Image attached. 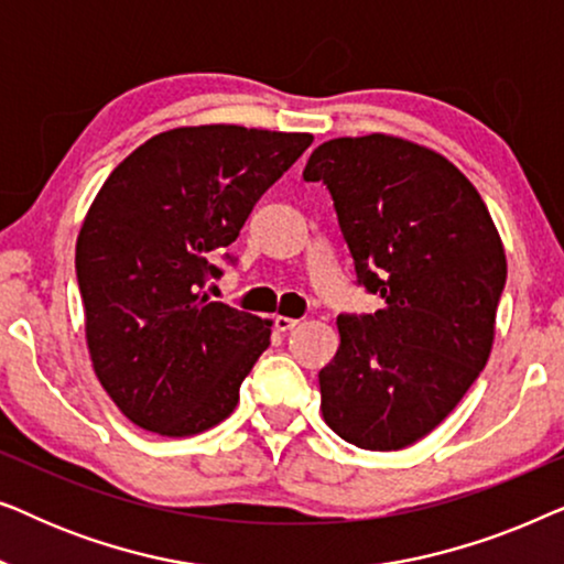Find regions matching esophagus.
Listing matches in <instances>:
<instances>
[{
	"label": "esophagus",
	"instance_id": "34e87169",
	"mask_svg": "<svg viewBox=\"0 0 564 564\" xmlns=\"http://www.w3.org/2000/svg\"><path fill=\"white\" fill-rule=\"evenodd\" d=\"M297 323H300L297 318H288V315H276V318H274V328L280 330V334H288V330L295 328Z\"/></svg>",
	"mask_w": 564,
	"mask_h": 564
}]
</instances>
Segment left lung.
Returning <instances> with one entry per match:
<instances>
[{"label":"left lung","mask_w":564,"mask_h":564,"mask_svg":"<svg viewBox=\"0 0 564 564\" xmlns=\"http://www.w3.org/2000/svg\"><path fill=\"white\" fill-rule=\"evenodd\" d=\"M303 180L326 184L357 282L384 300L338 315L341 344L318 375L323 419L359 449H403L457 408L490 357L503 243L473 182L403 138H334Z\"/></svg>","instance_id":"8db88e82"}]
</instances>
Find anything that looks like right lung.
I'll list each match as a JSON object with an SVG mask.
<instances>
[{
    "label": "right lung",
    "instance_id": "1",
    "mask_svg": "<svg viewBox=\"0 0 564 564\" xmlns=\"http://www.w3.org/2000/svg\"><path fill=\"white\" fill-rule=\"evenodd\" d=\"M311 143V133L174 128L138 145L97 192L76 238L84 328L97 380L135 426L192 436L234 413L272 321L203 288Z\"/></svg>",
    "mask_w": 564,
    "mask_h": 564
}]
</instances>
